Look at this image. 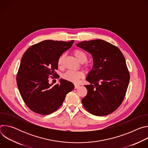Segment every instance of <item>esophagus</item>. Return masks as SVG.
<instances>
[{
    "instance_id": "obj_1",
    "label": "esophagus",
    "mask_w": 148,
    "mask_h": 148,
    "mask_svg": "<svg viewBox=\"0 0 148 148\" xmlns=\"http://www.w3.org/2000/svg\"><path fill=\"white\" fill-rule=\"evenodd\" d=\"M79 86L78 85V84H75L74 85V88H75V89H77V88H79Z\"/></svg>"
}]
</instances>
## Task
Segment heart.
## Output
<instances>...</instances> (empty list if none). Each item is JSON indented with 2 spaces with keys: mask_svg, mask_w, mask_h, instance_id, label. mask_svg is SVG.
I'll use <instances>...</instances> for the list:
<instances>
[{
  "mask_svg": "<svg viewBox=\"0 0 148 148\" xmlns=\"http://www.w3.org/2000/svg\"><path fill=\"white\" fill-rule=\"evenodd\" d=\"M74 56L75 57L81 62H84L87 61V54L84 53L83 51L76 49L74 50L73 51ZM65 58V54H62L58 58L57 64L58 66H61L63 64V61H64V59ZM83 73L82 72L80 71H67L65 73H64L62 75V77L63 79L65 80H67L68 81L73 82V83H77L78 80L83 77Z\"/></svg>",
  "mask_w": 148,
  "mask_h": 148,
  "instance_id": "1",
  "label": "heart"
}]
</instances>
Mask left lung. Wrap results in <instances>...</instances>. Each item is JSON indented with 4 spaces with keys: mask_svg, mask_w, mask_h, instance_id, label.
Listing matches in <instances>:
<instances>
[{
    "mask_svg": "<svg viewBox=\"0 0 148 148\" xmlns=\"http://www.w3.org/2000/svg\"><path fill=\"white\" fill-rule=\"evenodd\" d=\"M77 46L90 53L92 69L86 79L87 94L81 102L91 114L105 116L115 111L122 103L130 75L125 57L115 46L101 39L84 41Z\"/></svg>",
    "mask_w": 148,
    "mask_h": 148,
    "instance_id": "obj_1",
    "label": "left lung"
}]
</instances>
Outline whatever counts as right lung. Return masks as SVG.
Wrapping results in <instances>:
<instances>
[{
  "mask_svg": "<svg viewBox=\"0 0 148 148\" xmlns=\"http://www.w3.org/2000/svg\"><path fill=\"white\" fill-rule=\"evenodd\" d=\"M69 42L45 40L29 47L21 60L16 81L20 94L32 111L48 115L57 110L74 84L64 79L52 86L50 76L57 75L58 57L73 45Z\"/></svg>",
  "mask_w": 148,
  "mask_h": 148,
  "instance_id": "obj_1",
  "label": "right lung"
}]
</instances>
